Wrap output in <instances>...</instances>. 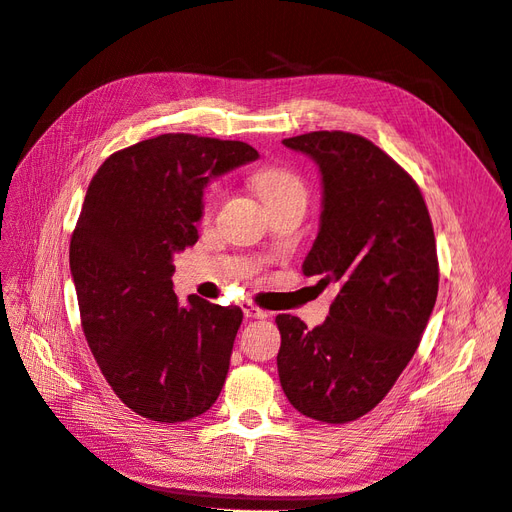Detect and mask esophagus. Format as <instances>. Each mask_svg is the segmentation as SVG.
Masks as SVG:
<instances>
[{
  "instance_id": "obj_1",
  "label": "esophagus",
  "mask_w": 512,
  "mask_h": 512,
  "mask_svg": "<svg viewBox=\"0 0 512 512\" xmlns=\"http://www.w3.org/2000/svg\"><path fill=\"white\" fill-rule=\"evenodd\" d=\"M243 312H245V318H256V320H260V318H267V312H265V309L256 307L254 303H245V305H243Z\"/></svg>"
}]
</instances>
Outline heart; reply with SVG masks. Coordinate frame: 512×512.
I'll return each mask as SVG.
<instances>
[{
    "mask_svg": "<svg viewBox=\"0 0 512 512\" xmlns=\"http://www.w3.org/2000/svg\"><path fill=\"white\" fill-rule=\"evenodd\" d=\"M252 183H254V190L258 192V196L262 200H265V205L269 209L284 203V200H290V198H305V194H307L305 183L297 170H292L282 164L260 166L252 175ZM220 198H222V188L218 183H213L203 196V213L211 215L215 211V207H218Z\"/></svg>",
    "mask_w": 512,
    "mask_h": 512,
    "instance_id": "heart-1",
    "label": "heart"
}]
</instances>
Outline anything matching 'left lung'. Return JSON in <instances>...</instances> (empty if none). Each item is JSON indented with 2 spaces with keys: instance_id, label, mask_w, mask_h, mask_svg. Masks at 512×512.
I'll use <instances>...</instances> for the list:
<instances>
[{
  "instance_id": "1",
  "label": "left lung",
  "mask_w": 512,
  "mask_h": 512,
  "mask_svg": "<svg viewBox=\"0 0 512 512\" xmlns=\"http://www.w3.org/2000/svg\"><path fill=\"white\" fill-rule=\"evenodd\" d=\"M282 143L314 158L324 185L303 273L339 290L316 329L275 318L277 371L301 414L342 425L380 404L421 344L438 297L436 237L412 175L365 136L320 130Z\"/></svg>"
}]
</instances>
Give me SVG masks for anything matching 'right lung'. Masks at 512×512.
<instances>
[{
  "label": "right lung",
  "mask_w": 512,
  "mask_h": 512,
  "mask_svg": "<svg viewBox=\"0 0 512 512\" xmlns=\"http://www.w3.org/2000/svg\"><path fill=\"white\" fill-rule=\"evenodd\" d=\"M258 158L241 141L160 134L115 151L89 181L70 239L81 327L115 395L158 423H183L218 399L241 307L173 290V254L198 241L211 175Z\"/></svg>",
  "instance_id": "add662e5"
}]
</instances>
